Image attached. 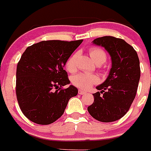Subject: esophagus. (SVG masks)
Listing matches in <instances>:
<instances>
[{
    "instance_id": "34e87169",
    "label": "esophagus",
    "mask_w": 151,
    "mask_h": 151,
    "mask_svg": "<svg viewBox=\"0 0 151 151\" xmlns=\"http://www.w3.org/2000/svg\"><path fill=\"white\" fill-rule=\"evenodd\" d=\"M78 94L83 95V94H86L87 93H86L85 91H82V90H78Z\"/></svg>"
}]
</instances>
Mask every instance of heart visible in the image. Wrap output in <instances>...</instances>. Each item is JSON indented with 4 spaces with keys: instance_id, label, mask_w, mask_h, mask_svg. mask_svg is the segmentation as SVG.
I'll return each instance as SVG.
<instances>
[{
    "instance_id": "b5f03b06",
    "label": "heart",
    "mask_w": 151,
    "mask_h": 151,
    "mask_svg": "<svg viewBox=\"0 0 151 151\" xmlns=\"http://www.w3.org/2000/svg\"><path fill=\"white\" fill-rule=\"evenodd\" d=\"M89 54L92 60L96 64H102L106 60V54L105 50L99 47H92L89 49ZM78 53H74L68 58L66 63V68L68 71L73 73L76 69V60ZM98 82V78L95 75L88 73H78L72 77V83L76 87L82 90H88L92 85Z\"/></svg>"
}]
</instances>
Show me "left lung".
<instances>
[{"label": "left lung", "mask_w": 151, "mask_h": 151, "mask_svg": "<svg viewBox=\"0 0 151 151\" xmlns=\"http://www.w3.org/2000/svg\"><path fill=\"white\" fill-rule=\"evenodd\" d=\"M104 47L111 57L112 68L104 83L93 94L94 101L88 107L93 118L110 122L122 118L129 111L135 97L141 76L137 52L123 39L104 36L93 41Z\"/></svg>", "instance_id": "left-lung-1"}]
</instances>
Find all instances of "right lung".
Wrapping results in <instances>:
<instances>
[{"label":"right lung","instance_id":"right-lung-1","mask_svg":"<svg viewBox=\"0 0 151 151\" xmlns=\"http://www.w3.org/2000/svg\"><path fill=\"white\" fill-rule=\"evenodd\" d=\"M83 40H50L28 47L17 64L16 94L24 116L39 125H49L63 114L78 89L63 67Z\"/></svg>","mask_w":151,"mask_h":151}]
</instances>
